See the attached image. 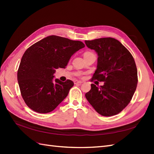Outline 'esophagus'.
I'll list each match as a JSON object with an SVG mask.
<instances>
[{"label": "esophagus", "instance_id": "34e87169", "mask_svg": "<svg viewBox=\"0 0 154 154\" xmlns=\"http://www.w3.org/2000/svg\"><path fill=\"white\" fill-rule=\"evenodd\" d=\"M82 83H83V81H78V80H75L74 81L75 84H81Z\"/></svg>", "mask_w": 154, "mask_h": 154}]
</instances>
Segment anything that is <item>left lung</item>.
Listing matches in <instances>:
<instances>
[{
    "mask_svg": "<svg viewBox=\"0 0 154 154\" xmlns=\"http://www.w3.org/2000/svg\"><path fill=\"white\" fill-rule=\"evenodd\" d=\"M85 43L98 54L92 79L104 82L100 87L91 84L86 99L100 115H116L129 104L136 89L138 71L135 61L130 52L114 38L85 40Z\"/></svg>",
    "mask_w": 154,
    "mask_h": 154,
    "instance_id": "left-lung-1",
    "label": "left lung"
}]
</instances>
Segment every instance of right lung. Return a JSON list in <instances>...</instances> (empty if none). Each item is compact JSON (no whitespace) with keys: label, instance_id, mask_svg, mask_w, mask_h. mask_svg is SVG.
<instances>
[{"label":"right lung","instance_id":"1","mask_svg":"<svg viewBox=\"0 0 154 154\" xmlns=\"http://www.w3.org/2000/svg\"><path fill=\"white\" fill-rule=\"evenodd\" d=\"M85 47L82 42L50 35L28 48L20 63L17 78L26 105L38 113L54 110L67 96L73 82L54 80L56 69L65 68L71 57Z\"/></svg>","mask_w":154,"mask_h":154}]
</instances>
